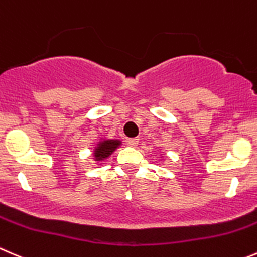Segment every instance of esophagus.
Masks as SVG:
<instances>
[{
  "label": "esophagus",
  "instance_id": "34e87169",
  "mask_svg": "<svg viewBox=\"0 0 257 257\" xmlns=\"http://www.w3.org/2000/svg\"><path fill=\"white\" fill-rule=\"evenodd\" d=\"M128 144L129 146H132V147H136L137 144H138V142H139V139L138 138H132V139H128Z\"/></svg>",
  "mask_w": 257,
  "mask_h": 257
}]
</instances>
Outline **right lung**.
Here are the masks:
<instances>
[{"mask_svg":"<svg viewBox=\"0 0 257 257\" xmlns=\"http://www.w3.org/2000/svg\"><path fill=\"white\" fill-rule=\"evenodd\" d=\"M120 144L121 142L118 139H103L96 144L94 149V158L98 162L109 158L120 147Z\"/></svg>","mask_w":257,"mask_h":257,"instance_id":"1","label":"right lung"}]
</instances>
